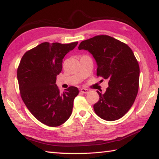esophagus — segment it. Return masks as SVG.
I'll return each instance as SVG.
<instances>
[{"label": "esophagus", "instance_id": "34e87169", "mask_svg": "<svg viewBox=\"0 0 159 159\" xmlns=\"http://www.w3.org/2000/svg\"><path fill=\"white\" fill-rule=\"evenodd\" d=\"M89 91H90L89 90L85 89V88H80V92H81V93H84V94H86V93H89Z\"/></svg>", "mask_w": 159, "mask_h": 159}]
</instances>
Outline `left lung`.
<instances>
[{
	"instance_id": "1",
	"label": "left lung",
	"mask_w": 159,
	"mask_h": 159,
	"mask_svg": "<svg viewBox=\"0 0 159 159\" xmlns=\"http://www.w3.org/2000/svg\"><path fill=\"white\" fill-rule=\"evenodd\" d=\"M78 48L88 51L97 63V75L109 79L105 93L97 91L99 99L94 111L104 120L119 119L130 109L138 92L139 67L133 52L128 45L106 35L83 41Z\"/></svg>"
}]
</instances>
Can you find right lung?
<instances>
[{
  "label": "right lung",
  "mask_w": 159,
  "mask_h": 159,
  "mask_svg": "<svg viewBox=\"0 0 159 159\" xmlns=\"http://www.w3.org/2000/svg\"><path fill=\"white\" fill-rule=\"evenodd\" d=\"M77 44L43 43L27 51L18 67L21 99L36 119L50 127L60 125L69 119L74 98L79 93L76 87L71 86L60 93L56 85L64 56Z\"/></svg>",
  "instance_id": "add662e5"
}]
</instances>
